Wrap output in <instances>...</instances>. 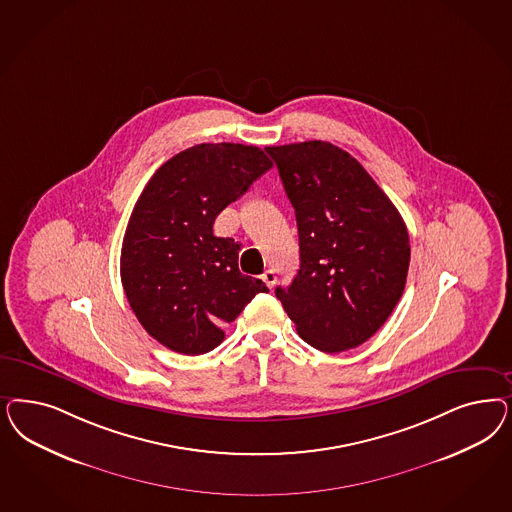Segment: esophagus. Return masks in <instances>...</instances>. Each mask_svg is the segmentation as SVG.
I'll return each instance as SVG.
<instances>
[{
    "mask_svg": "<svg viewBox=\"0 0 512 512\" xmlns=\"http://www.w3.org/2000/svg\"><path fill=\"white\" fill-rule=\"evenodd\" d=\"M262 281H264L269 288H273V286L277 284V273H275L273 269H267L264 275H262Z\"/></svg>",
    "mask_w": 512,
    "mask_h": 512,
    "instance_id": "obj_1",
    "label": "esophagus"
}]
</instances>
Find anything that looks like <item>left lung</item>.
<instances>
[{
  "instance_id": "8db88e82",
  "label": "left lung",
  "mask_w": 512,
  "mask_h": 512,
  "mask_svg": "<svg viewBox=\"0 0 512 512\" xmlns=\"http://www.w3.org/2000/svg\"><path fill=\"white\" fill-rule=\"evenodd\" d=\"M296 211L299 271L275 294L322 352L360 347L394 311L411 262L394 203L362 164L326 141L267 147Z\"/></svg>"
}]
</instances>
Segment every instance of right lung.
Listing matches in <instances>:
<instances>
[{
  "mask_svg": "<svg viewBox=\"0 0 512 512\" xmlns=\"http://www.w3.org/2000/svg\"><path fill=\"white\" fill-rule=\"evenodd\" d=\"M271 167L258 147L201 143L167 160L137 199L120 277L141 326L169 350H213L248 301L269 292L239 271L241 245L216 237L213 224Z\"/></svg>",
  "mask_w": 512,
  "mask_h": 512,
  "instance_id": "obj_1",
  "label": "right lung"
}]
</instances>
